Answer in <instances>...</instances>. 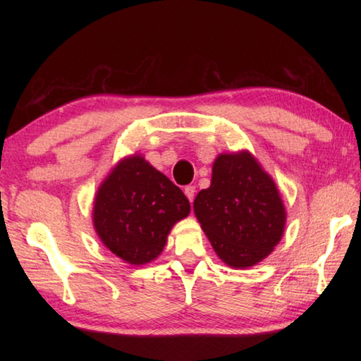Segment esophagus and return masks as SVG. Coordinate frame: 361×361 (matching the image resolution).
<instances>
[{"mask_svg": "<svg viewBox=\"0 0 361 361\" xmlns=\"http://www.w3.org/2000/svg\"><path fill=\"white\" fill-rule=\"evenodd\" d=\"M185 194H186V197H188V200L189 202H194V195H195V186H186L185 188Z\"/></svg>", "mask_w": 361, "mask_h": 361, "instance_id": "1", "label": "esophagus"}]
</instances>
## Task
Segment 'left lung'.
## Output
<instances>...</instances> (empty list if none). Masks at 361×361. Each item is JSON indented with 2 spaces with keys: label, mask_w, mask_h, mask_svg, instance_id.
<instances>
[{
  "label": "left lung",
  "mask_w": 361,
  "mask_h": 361,
  "mask_svg": "<svg viewBox=\"0 0 361 361\" xmlns=\"http://www.w3.org/2000/svg\"><path fill=\"white\" fill-rule=\"evenodd\" d=\"M194 213L219 259L235 269L264 259L286 221L276 183L248 151L216 157L210 188L195 195Z\"/></svg>",
  "instance_id": "1"
}]
</instances>
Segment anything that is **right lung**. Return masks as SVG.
<instances>
[{
  "mask_svg": "<svg viewBox=\"0 0 361 361\" xmlns=\"http://www.w3.org/2000/svg\"><path fill=\"white\" fill-rule=\"evenodd\" d=\"M191 205L178 186L145 157L118 162L94 200V228L109 252L133 266L156 259L173 224Z\"/></svg>",
  "mask_w": 361,
  "mask_h": 361,
  "instance_id": "right-lung-1",
  "label": "right lung"
}]
</instances>
